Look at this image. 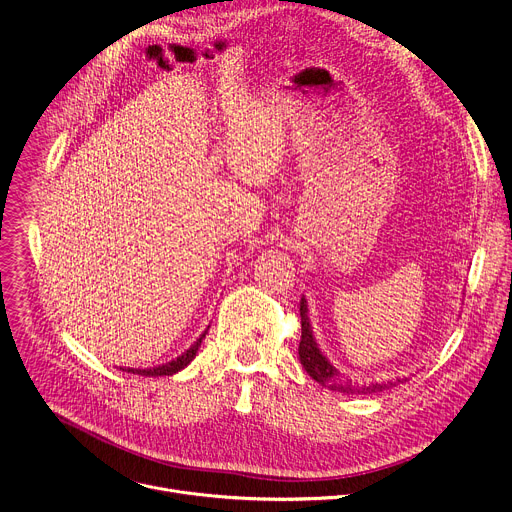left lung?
<instances>
[{"label":"left lung","mask_w":512,"mask_h":512,"mask_svg":"<svg viewBox=\"0 0 512 512\" xmlns=\"http://www.w3.org/2000/svg\"><path fill=\"white\" fill-rule=\"evenodd\" d=\"M299 313H301V342H299V358L307 374L317 380L319 384L335 390V392H344V394H370V392H380L386 388V384H370V386H360L346 374L339 372L317 348L313 331L309 325L307 317V301L301 299L299 303Z\"/></svg>","instance_id":"obj_1"}]
</instances>
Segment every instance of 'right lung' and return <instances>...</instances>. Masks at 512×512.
<instances>
[{
	"label": "right lung",
	"instance_id": "obj_1",
	"mask_svg": "<svg viewBox=\"0 0 512 512\" xmlns=\"http://www.w3.org/2000/svg\"><path fill=\"white\" fill-rule=\"evenodd\" d=\"M207 329H209V327H207ZM205 333H207V331H203V333L199 335L197 342H195L185 354H181L179 358L170 360V362H166V364H162V366L146 368V370H142V368H138V370H134V368H128V370L122 368V370H124V372H132V374H140V376H173V374H177L179 370H183V368L195 358V354H197V350H199V346H201V342H203Z\"/></svg>",
	"mask_w": 512,
	"mask_h": 512
}]
</instances>
